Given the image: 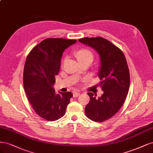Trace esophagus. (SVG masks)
<instances>
[{"label": "esophagus", "instance_id": "obj_1", "mask_svg": "<svg viewBox=\"0 0 153 153\" xmlns=\"http://www.w3.org/2000/svg\"><path fill=\"white\" fill-rule=\"evenodd\" d=\"M80 95V92H77V91H75V92H74V93H73V96H74V97H78L79 95Z\"/></svg>", "mask_w": 153, "mask_h": 153}]
</instances>
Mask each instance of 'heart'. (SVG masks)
Listing matches in <instances>:
<instances>
[{
  "instance_id": "obj_1",
  "label": "heart",
  "mask_w": 153,
  "mask_h": 153,
  "mask_svg": "<svg viewBox=\"0 0 153 153\" xmlns=\"http://www.w3.org/2000/svg\"><path fill=\"white\" fill-rule=\"evenodd\" d=\"M75 56L80 63L93 60V54L88 49L81 48L75 52Z\"/></svg>"
}]
</instances>
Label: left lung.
I'll return each instance as SVG.
<instances>
[{"label":"left lung","mask_w":153,"mask_h":153,"mask_svg":"<svg viewBox=\"0 0 153 153\" xmlns=\"http://www.w3.org/2000/svg\"><path fill=\"white\" fill-rule=\"evenodd\" d=\"M98 53L100 63L98 76L103 93L100 97L88 93L90 100L85 107L86 116L92 121L102 122L115 115L124 103L130 87V72L120 49L101 37L78 40Z\"/></svg>","instance_id":"1"}]
</instances>
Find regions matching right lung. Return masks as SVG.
<instances>
[{
	"label": "right lung",
	"instance_id": "right-lung-1",
	"mask_svg": "<svg viewBox=\"0 0 153 153\" xmlns=\"http://www.w3.org/2000/svg\"><path fill=\"white\" fill-rule=\"evenodd\" d=\"M76 40L46 39L28 54L23 71V86L29 102L37 114L47 121H56L65 114L72 93H55L53 85L60 71L65 49Z\"/></svg>",
	"mask_w": 153,
	"mask_h": 153
}]
</instances>
